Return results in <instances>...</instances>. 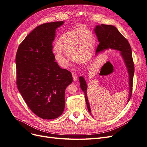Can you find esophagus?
<instances>
[{"label":"esophagus","mask_w":147,"mask_h":147,"mask_svg":"<svg viewBox=\"0 0 147 147\" xmlns=\"http://www.w3.org/2000/svg\"><path fill=\"white\" fill-rule=\"evenodd\" d=\"M72 77H73V79H74V81H77L78 77H77V75H76L75 74H74V73H73L72 74Z\"/></svg>","instance_id":"1"}]
</instances>
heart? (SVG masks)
Instances as JSON below:
<instances>
[{
    "label": "heart",
    "instance_id": "heart-1",
    "mask_svg": "<svg viewBox=\"0 0 147 147\" xmlns=\"http://www.w3.org/2000/svg\"><path fill=\"white\" fill-rule=\"evenodd\" d=\"M96 45L93 33L86 28H76L63 34L57 40L55 59L62 66L68 61L62 53L70 57L74 62L84 64L92 58Z\"/></svg>",
    "mask_w": 147,
    "mask_h": 147
}]
</instances>
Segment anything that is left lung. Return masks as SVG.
Masks as SVG:
<instances>
[{
	"label": "left lung",
	"instance_id": "1",
	"mask_svg": "<svg viewBox=\"0 0 147 147\" xmlns=\"http://www.w3.org/2000/svg\"><path fill=\"white\" fill-rule=\"evenodd\" d=\"M94 31L95 32L99 43L96 51V55L99 52L110 49L118 51L121 57L124 62L128 74L129 94L127 102H129L131 96L133 79L134 73L131 46L128 40L120 33L118 29L113 25L103 24H101V25H96L94 28ZM79 80L81 89L84 93L88 111L90 115H92V111L91 110L89 100H88L87 94V84L86 81L84 78L82 76L79 77Z\"/></svg>",
	"mask_w": 147,
	"mask_h": 147
}]
</instances>
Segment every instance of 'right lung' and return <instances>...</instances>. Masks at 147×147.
Wrapping results in <instances>:
<instances>
[{
  "label": "right lung",
  "mask_w": 147,
  "mask_h": 147,
  "mask_svg": "<svg viewBox=\"0 0 147 147\" xmlns=\"http://www.w3.org/2000/svg\"><path fill=\"white\" fill-rule=\"evenodd\" d=\"M64 22L46 23L29 33L16 56L17 85L32 112L45 119L61 116L65 107V90L72 83L69 70L55 61L52 42Z\"/></svg>",
  "instance_id": "obj_1"
}]
</instances>
